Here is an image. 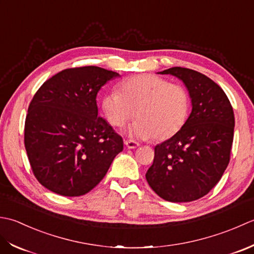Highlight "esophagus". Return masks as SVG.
<instances>
[{
  "label": "esophagus",
  "instance_id": "1",
  "mask_svg": "<svg viewBox=\"0 0 254 254\" xmlns=\"http://www.w3.org/2000/svg\"><path fill=\"white\" fill-rule=\"evenodd\" d=\"M125 144L128 149H134L139 146V143L133 140H125Z\"/></svg>",
  "mask_w": 254,
  "mask_h": 254
}]
</instances>
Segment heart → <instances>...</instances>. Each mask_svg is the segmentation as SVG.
Here are the masks:
<instances>
[{"mask_svg": "<svg viewBox=\"0 0 254 254\" xmlns=\"http://www.w3.org/2000/svg\"><path fill=\"white\" fill-rule=\"evenodd\" d=\"M102 108L112 126H124L134 114L137 120L129 127V133L164 140L184 125L190 98L183 86L154 74H138L123 82L121 93L105 94Z\"/></svg>", "mask_w": 254, "mask_h": 254, "instance_id": "1", "label": "heart"}]
</instances>
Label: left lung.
Masks as SVG:
<instances>
[{
  "mask_svg": "<svg viewBox=\"0 0 254 254\" xmlns=\"http://www.w3.org/2000/svg\"><path fill=\"white\" fill-rule=\"evenodd\" d=\"M159 73L183 81L192 112L174 136L154 147L147 182L168 201L196 200L219 182L229 163L234 110L221 87L197 71L174 66Z\"/></svg>",
  "mask_w": 254,
  "mask_h": 254,
  "instance_id": "1",
  "label": "left lung"
}]
</instances>
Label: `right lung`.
<instances>
[{"label":"right lung","mask_w":254,"mask_h":254,"mask_svg":"<svg viewBox=\"0 0 254 254\" xmlns=\"http://www.w3.org/2000/svg\"><path fill=\"white\" fill-rule=\"evenodd\" d=\"M117 72L65 69L36 92L25 121V148L38 182L62 196H81L101 182L123 138L98 117L96 95Z\"/></svg>","instance_id":"add662e5"}]
</instances>
